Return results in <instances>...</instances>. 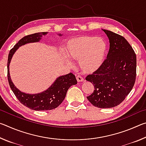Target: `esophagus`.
<instances>
[{
	"mask_svg": "<svg viewBox=\"0 0 146 146\" xmlns=\"http://www.w3.org/2000/svg\"><path fill=\"white\" fill-rule=\"evenodd\" d=\"M76 80H77V81L78 82H83L84 80V78H83V77H82V76H80V75H78V76H76Z\"/></svg>",
	"mask_w": 146,
	"mask_h": 146,
	"instance_id": "esophagus-1",
	"label": "esophagus"
}]
</instances>
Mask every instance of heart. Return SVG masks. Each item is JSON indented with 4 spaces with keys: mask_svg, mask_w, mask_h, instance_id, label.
Listing matches in <instances>:
<instances>
[{
    "mask_svg": "<svg viewBox=\"0 0 146 146\" xmlns=\"http://www.w3.org/2000/svg\"><path fill=\"white\" fill-rule=\"evenodd\" d=\"M107 44L102 38L81 36L71 39L66 45L67 55L78 60V67L84 73H92L99 69L104 61Z\"/></svg>",
    "mask_w": 146,
    "mask_h": 146,
    "instance_id": "b5f03b06",
    "label": "heart"
}]
</instances>
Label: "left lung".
<instances>
[{
	"mask_svg": "<svg viewBox=\"0 0 146 146\" xmlns=\"http://www.w3.org/2000/svg\"><path fill=\"white\" fill-rule=\"evenodd\" d=\"M110 40L107 58L101 67L86 80L95 87L88 100L99 108H111L119 105L134 86L137 75V57L124 37L102 29Z\"/></svg>",
	"mask_w": 146,
	"mask_h": 146,
	"instance_id": "1",
	"label": "left lung"
}]
</instances>
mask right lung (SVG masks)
I'll list each match as a JSON object with an SVG mask.
<instances>
[{"label":"right lung","instance_id":"add662e5","mask_svg":"<svg viewBox=\"0 0 146 146\" xmlns=\"http://www.w3.org/2000/svg\"><path fill=\"white\" fill-rule=\"evenodd\" d=\"M48 32H40L25 36L22 38L12 48L8 55V79L9 86L20 102L31 110L35 111H46L53 110L63 102L66 93L71 86L77 84L75 76L73 73H68L60 76L56 79L50 87L43 92L36 94H27L18 90L12 82L9 75V66L11 58L19 47L24 44L39 42L41 37ZM61 36V34H59Z\"/></svg>","mask_w":146,"mask_h":146}]
</instances>
